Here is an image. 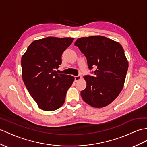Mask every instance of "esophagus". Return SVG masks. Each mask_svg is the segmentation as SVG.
Returning <instances> with one entry per match:
<instances>
[{"mask_svg": "<svg viewBox=\"0 0 147 147\" xmlns=\"http://www.w3.org/2000/svg\"><path fill=\"white\" fill-rule=\"evenodd\" d=\"M81 78H82V77H81L80 76H76V77H75V82H78V80H80L81 79Z\"/></svg>", "mask_w": 147, "mask_h": 147, "instance_id": "34e87169", "label": "esophagus"}]
</instances>
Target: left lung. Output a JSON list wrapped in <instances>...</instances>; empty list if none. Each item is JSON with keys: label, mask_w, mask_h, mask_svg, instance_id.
<instances>
[{"label": "left lung", "mask_w": 147, "mask_h": 147, "mask_svg": "<svg viewBox=\"0 0 147 147\" xmlns=\"http://www.w3.org/2000/svg\"><path fill=\"white\" fill-rule=\"evenodd\" d=\"M74 45L87 58L88 69H96L84 77L87 87L81 91L84 101L95 108L109 105L123 87L128 68L124 50L119 42L103 36L78 38Z\"/></svg>", "instance_id": "left-lung-1"}]
</instances>
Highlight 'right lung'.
<instances>
[{"mask_svg":"<svg viewBox=\"0 0 147 147\" xmlns=\"http://www.w3.org/2000/svg\"><path fill=\"white\" fill-rule=\"evenodd\" d=\"M74 38L49 37L35 40L28 47L21 59L25 85L39 108L53 111L65 102L67 92L74 77L57 74L62 55Z\"/></svg>","mask_w":147,"mask_h":147,"instance_id":"obj_1","label":"right lung"}]
</instances>
